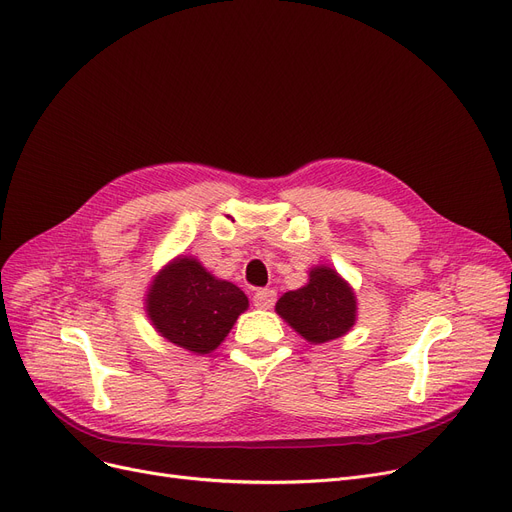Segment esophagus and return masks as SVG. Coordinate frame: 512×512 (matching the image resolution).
Segmentation results:
<instances>
[{
	"mask_svg": "<svg viewBox=\"0 0 512 512\" xmlns=\"http://www.w3.org/2000/svg\"><path fill=\"white\" fill-rule=\"evenodd\" d=\"M253 303L259 309H270L276 303V291L272 288H259V291L253 295Z\"/></svg>",
	"mask_w": 512,
	"mask_h": 512,
	"instance_id": "1",
	"label": "esophagus"
}]
</instances>
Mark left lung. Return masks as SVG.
<instances>
[{
    "label": "left lung",
    "instance_id": "left-lung-1",
    "mask_svg": "<svg viewBox=\"0 0 512 512\" xmlns=\"http://www.w3.org/2000/svg\"><path fill=\"white\" fill-rule=\"evenodd\" d=\"M276 311L309 343H326L343 337L353 326L355 297L335 270L314 268L309 284L284 293Z\"/></svg>",
    "mask_w": 512,
    "mask_h": 512
}]
</instances>
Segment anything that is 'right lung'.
I'll list each match as a JSON object with an SVG mask.
<instances>
[{
	"mask_svg": "<svg viewBox=\"0 0 512 512\" xmlns=\"http://www.w3.org/2000/svg\"><path fill=\"white\" fill-rule=\"evenodd\" d=\"M148 316L161 335L194 353H209L226 339L249 299L232 282L217 280L196 259L182 257L154 278Z\"/></svg>",
	"mask_w": 512,
	"mask_h": 512,
	"instance_id": "add662e5",
	"label": "right lung"
}]
</instances>
